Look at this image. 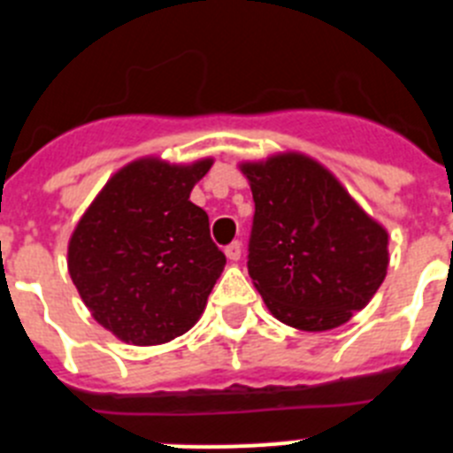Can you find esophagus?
Returning a JSON list of instances; mask_svg holds the SVG:
<instances>
[{
  "label": "esophagus",
  "instance_id": "34e87169",
  "mask_svg": "<svg viewBox=\"0 0 453 453\" xmlns=\"http://www.w3.org/2000/svg\"><path fill=\"white\" fill-rule=\"evenodd\" d=\"M224 254H226L229 261H240V256H242V245H240L238 240H234L231 245L224 247Z\"/></svg>",
  "mask_w": 453,
  "mask_h": 453
}]
</instances>
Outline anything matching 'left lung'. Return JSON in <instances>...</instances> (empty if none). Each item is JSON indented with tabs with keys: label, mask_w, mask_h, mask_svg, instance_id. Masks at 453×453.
<instances>
[{
	"label": "left lung",
	"mask_w": 453,
	"mask_h": 453,
	"mask_svg": "<svg viewBox=\"0 0 453 453\" xmlns=\"http://www.w3.org/2000/svg\"><path fill=\"white\" fill-rule=\"evenodd\" d=\"M242 172L256 206L247 270L272 315L302 331L345 324L386 279V229L306 156H274Z\"/></svg>",
	"instance_id": "left-lung-1"
}]
</instances>
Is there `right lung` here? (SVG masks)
<instances>
[{"instance_id":"obj_1","label":"right lung","mask_w":453,"mask_h":453,"mask_svg":"<svg viewBox=\"0 0 453 453\" xmlns=\"http://www.w3.org/2000/svg\"><path fill=\"white\" fill-rule=\"evenodd\" d=\"M213 161H135L104 186L72 234L67 267L104 329L161 345L203 313L226 263L190 190Z\"/></svg>"}]
</instances>
